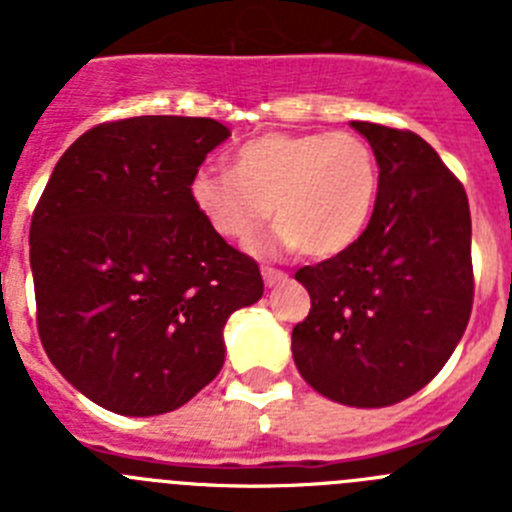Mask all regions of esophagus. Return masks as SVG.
<instances>
[{
	"label": "esophagus",
	"instance_id": "obj_1",
	"mask_svg": "<svg viewBox=\"0 0 512 512\" xmlns=\"http://www.w3.org/2000/svg\"><path fill=\"white\" fill-rule=\"evenodd\" d=\"M261 274H264L266 287H274V284H279L287 279V274H284L282 269H271V266H264V269H261Z\"/></svg>",
	"mask_w": 512,
	"mask_h": 512
}]
</instances>
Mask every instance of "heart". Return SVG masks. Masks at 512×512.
<instances>
[{
	"label": "heart",
	"instance_id": "heart-1",
	"mask_svg": "<svg viewBox=\"0 0 512 512\" xmlns=\"http://www.w3.org/2000/svg\"><path fill=\"white\" fill-rule=\"evenodd\" d=\"M189 194L228 241H251L274 210L279 238L323 259L348 251L369 228L379 161L354 133H266L233 153L230 171H197Z\"/></svg>",
	"mask_w": 512,
	"mask_h": 512
}]
</instances>
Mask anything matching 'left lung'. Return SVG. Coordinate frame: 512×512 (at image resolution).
I'll use <instances>...</instances> for the list:
<instances>
[{
    "instance_id": "8db88e82",
    "label": "left lung",
    "mask_w": 512,
    "mask_h": 512,
    "mask_svg": "<svg viewBox=\"0 0 512 512\" xmlns=\"http://www.w3.org/2000/svg\"><path fill=\"white\" fill-rule=\"evenodd\" d=\"M351 128L377 153V205L354 246L295 274L312 305L292 330V356L328 400L387 408L423 390L467 330L472 217L461 182L420 135Z\"/></svg>"
}]
</instances>
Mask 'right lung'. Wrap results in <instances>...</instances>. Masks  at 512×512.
<instances>
[{
    "label": "right lung",
    "instance_id": "right-lung-1",
    "mask_svg": "<svg viewBox=\"0 0 512 512\" xmlns=\"http://www.w3.org/2000/svg\"><path fill=\"white\" fill-rule=\"evenodd\" d=\"M230 130L212 117L102 122L58 158L30 223L45 354L120 415L182 408L217 377L223 328L259 302V264L225 243L189 184Z\"/></svg>",
    "mask_w": 512,
    "mask_h": 512
}]
</instances>
